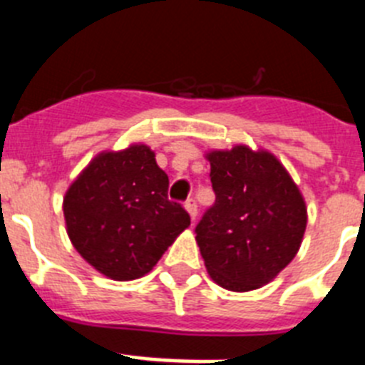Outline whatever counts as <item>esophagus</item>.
I'll use <instances>...</instances> for the list:
<instances>
[{
  "instance_id": "1",
  "label": "esophagus",
  "mask_w": 365,
  "mask_h": 365,
  "mask_svg": "<svg viewBox=\"0 0 365 365\" xmlns=\"http://www.w3.org/2000/svg\"><path fill=\"white\" fill-rule=\"evenodd\" d=\"M185 208L190 214V217H192V221H195V217H197V202H195V199H188L185 202Z\"/></svg>"
}]
</instances>
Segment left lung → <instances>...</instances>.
Returning a JSON list of instances; mask_svg holds the SVG:
<instances>
[{"instance_id":"8db88e82","label":"left lung","mask_w":365,"mask_h":365,"mask_svg":"<svg viewBox=\"0 0 365 365\" xmlns=\"http://www.w3.org/2000/svg\"><path fill=\"white\" fill-rule=\"evenodd\" d=\"M206 159L215 202L195 227L206 270L228 291L259 289L298 254L307 227L302 192L267 150L237 144Z\"/></svg>"}]
</instances>
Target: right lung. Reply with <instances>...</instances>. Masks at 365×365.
<instances>
[{
    "instance_id": "right-lung-1",
    "label": "right lung",
    "mask_w": 365,
    "mask_h": 365,
    "mask_svg": "<svg viewBox=\"0 0 365 365\" xmlns=\"http://www.w3.org/2000/svg\"><path fill=\"white\" fill-rule=\"evenodd\" d=\"M168 185L146 144L96 155L63 197L76 252L115 282L143 278L190 227L188 212L168 201Z\"/></svg>"
}]
</instances>
